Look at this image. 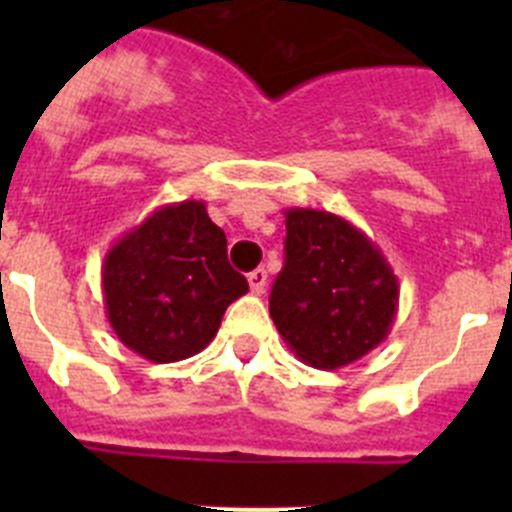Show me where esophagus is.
I'll list each match as a JSON object with an SVG mask.
<instances>
[{
    "label": "esophagus",
    "instance_id": "obj_1",
    "mask_svg": "<svg viewBox=\"0 0 512 512\" xmlns=\"http://www.w3.org/2000/svg\"><path fill=\"white\" fill-rule=\"evenodd\" d=\"M248 284H251L253 295H261L266 289V269H253L248 274Z\"/></svg>",
    "mask_w": 512,
    "mask_h": 512
}]
</instances>
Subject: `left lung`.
Here are the masks:
<instances>
[{
    "mask_svg": "<svg viewBox=\"0 0 512 512\" xmlns=\"http://www.w3.org/2000/svg\"><path fill=\"white\" fill-rule=\"evenodd\" d=\"M284 269L269 312L300 361L318 369L354 364L390 336L400 284L384 253L346 217L284 210Z\"/></svg>",
    "mask_w": 512,
    "mask_h": 512,
    "instance_id": "8db88e82",
    "label": "left lung"
}]
</instances>
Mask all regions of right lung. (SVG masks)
Returning <instances> with one entry per match:
<instances>
[{
	"label": "right lung",
	"instance_id": "right-lung-1",
	"mask_svg": "<svg viewBox=\"0 0 512 512\" xmlns=\"http://www.w3.org/2000/svg\"><path fill=\"white\" fill-rule=\"evenodd\" d=\"M102 292L117 338L153 364H171L200 354L248 282L230 266L205 202L184 200L153 210L107 251Z\"/></svg>",
	"mask_w": 512,
	"mask_h": 512
}]
</instances>
